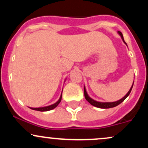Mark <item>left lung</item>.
Segmentation results:
<instances>
[{
	"instance_id": "1",
	"label": "left lung",
	"mask_w": 148,
	"mask_h": 148,
	"mask_svg": "<svg viewBox=\"0 0 148 148\" xmlns=\"http://www.w3.org/2000/svg\"><path fill=\"white\" fill-rule=\"evenodd\" d=\"M118 33H119V35H120L122 37V39H123V42H125V45H127L126 42H125V40H124V38H123V34L120 31H118ZM133 85H134V83L133 84H132V87H131L130 90H129L128 92L127 93L126 95L123 98H122V99H120V100H118V101H113V102H99V101H97L95 100L92 99V98L90 97L89 96H88V95L87 94V92H86V88L84 87V95H85V98H86V99L87 100V101L90 103L91 105H92V106H96L97 107V108H113V107H115V106H117L118 105L120 104V103H121L123 101L125 100L126 98L130 95L131 91H132V88H133Z\"/></svg>"
}]
</instances>
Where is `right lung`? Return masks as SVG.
I'll return each instance as SVG.
<instances>
[{"label": "right lung", "mask_w": 148, "mask_h": 148, "mask_svg": "<svg viewBox=\"0 0 148 148\" xmlns=\"http://www.w3.org/2000/svg\"><path fill=\"white\" fill-rule=\"evenodd\" d=\"M61 99H62V94H61L60 97V99H59L58 101L57 102H56L55 103H53V104L50 105V106H45V107H40V108H30L33 110H35V111H50V110H52V109H53V108H55L59 104V103H60L61 101Z\"/></svg>", "instance_id": "1"}]
</instances>
